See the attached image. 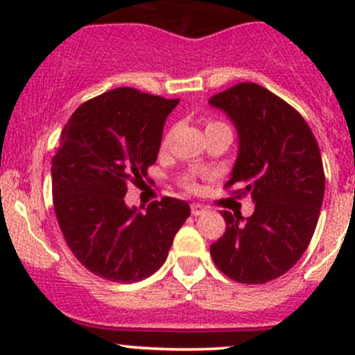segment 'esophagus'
<instances>
[{
	"mask_svg": "<svg viewBox=\"0 0 355 355\" xmlns=\"http://www.w3.org/2000/svg\"><path fill=\"white\" fill-rule=\"evenodd\" d=\"M191 213L194 214V216H199V214L204 213V206H200V204H191Z\"/></svg>",
	"mask_w": 355,
	"mask_h": 355,
	"instance_id": "obj_1",
	"label": "esophagus"
}]
</instances>
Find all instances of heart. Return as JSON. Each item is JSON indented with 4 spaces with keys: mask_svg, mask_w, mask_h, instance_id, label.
Wrapping results in <instances>:
<instances>
[{
    "mask_svg": "<svg viewBox=\"0 0 355 355\" xmlns=\"http://www.w3.org/2000/svg\"><path fill=\"white\" fill-rule=\"evenodd\" d=\"M214 123H218V121H213V123H209V125H214ZM184 185L187 189H194V182H192V177L191 175H187V177L184 178Z\"/></svg>",
    "mask_w": 355,
    "mask_h": 355,
    "instance_id": "obj_1",
    "label": "heart"
}]
</instances>
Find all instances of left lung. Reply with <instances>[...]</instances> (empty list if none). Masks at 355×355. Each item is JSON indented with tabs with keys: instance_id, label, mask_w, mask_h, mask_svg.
<instances>
[{
	"instance_id": "1",
	"label": "left lung",
	"mask_w": 355,
	"mask_h": 355,
	"mask_svg": "<svg viewBox=\"0 0 355 355\" xmlns=\"http://www.w3.org/2000/svg\"><path fill=\"white\" fill-rule=\"evenodd\" d=\"M239 132V156L225 189L250 196L252 216L223 211L227 230L211 244L221 273L259 285L285 275L309 245L324 196L318 142L300 113L268 89L242 82L214 94Z\"/></svg>"
}]
</instances>
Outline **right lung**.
I'll return each mask as SVG.
<instances>
[{"label": "right lung", "mask_w": 355, "mask_h": 355, "mask_svg": "<svg viewBox=\"0 0 355 355\" xmlns=\"http://www.w3.org/2000/svg\"><path fill=\"white\" fill-rule=\"evenodd\" d=\"M180 99L118 87L78 106L51 159L53 204L67 245L96 277L134 284L164 263L191 214L163 198L146 213L125 204L127 185L144 184L159 153L168 114Z\"/></svg>", "instance_id": "obj_1"}]
</instances>
